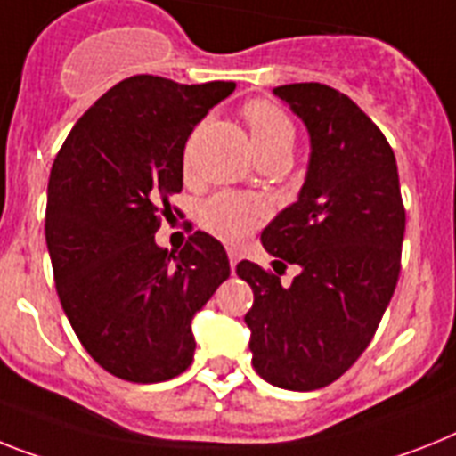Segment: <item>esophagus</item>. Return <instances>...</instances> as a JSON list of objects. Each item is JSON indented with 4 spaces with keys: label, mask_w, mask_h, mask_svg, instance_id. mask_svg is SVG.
<instances>
[{
    "label": "esophagus",
    "mask_w": 456,
    "mask_h": 456,
    "mask_svg": "<svg viewBox=\"0 0 456 456\" xmlns=\"http://www.w3.org/2000/svg\"><path fill=\"white\" fill-rule=\"evenodd\" d=\"M227 255H229V266H232V269H236V264H239V259H240L239 250H236V248H229Z\"/></svg>",
    "instance_id": "1"
}]
</instances>
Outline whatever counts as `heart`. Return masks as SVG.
<instances>
[{"label": "heart", "instance_id": "1", "mask_svg": "<svg viewBox=\"0 0 456 456\" xmlns=\"http://www.w3.org/2000/svg\"><path fill=\"white\" fill-rule=\"evenodd\" d=\"M243 118L250 129L257 157L289 152L294 141L292 120L266 99H250L243 106ZM187 164V155H185ZM269 217V204L252 194L220 192L199 206V224L210 236L224 243H240Z\"/></svg>", "mask_w": 456, "mask_h": 456}]
</instances>
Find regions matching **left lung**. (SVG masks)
Returning a JSON list of instances; mask_svg holds the SVG:
<instances>
[{
	"label": "left lung",
	"instance_id": "obj_1",
	"mask_svg": "<svg viewBox=\"0 0 456 456\" xmlns=\"http://www.w3.org/2000/svg\"><path fill=\"white\" fill-rule=\"evenodd\" d=\"M311 134L299 201L262 232L278 265L239 262L252 287V366L275 387L311 392L338 380L369 347L401 273L405 208L392 145L347 94L322 83L273 87Z\"/></svg>",
	"mask_w": 456,
	"mask_h": 456
}]
</instances>
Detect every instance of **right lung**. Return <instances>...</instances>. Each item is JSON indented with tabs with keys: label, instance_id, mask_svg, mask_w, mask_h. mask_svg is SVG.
Listing matches in <instances>:
<instances>
[{
	"label": "right lung",
	"instance_id": "obj_1",
	"mask_svg": "<svg viewBox=\"0 0 456 456\" xmlns=\"http://www.w3.org/2000/svg\"><path fill=\"white\" fill-rule=\"evenodd\" d=\"M234 87L120 80L80 116L53 162L45 243L57 297L87 354L120 380L181 376L197 347L194 313L229 278L227 252L206 232L178 255L155 234L174 216L190 134Z\"/></svg>",
	"mask_w": 456,
	"mask_h": 456
}]
</instances>
